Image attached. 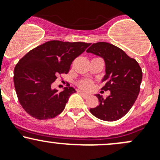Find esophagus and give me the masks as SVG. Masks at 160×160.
<instances>
[{"instance_id":"34e87169","label":"esophagus","mask_w":160,"mask_h":160,"mask_svg":"<svg viewBox=\"0 0 160 160\" xmlns=\"http://www.w3.org/2000/svg\"><path fill=\"white\" fill-rule=\"evenodd\" d=\"M78 92L80 93L81 95H82V96H83L84 98H87L88 96V94H86V93H85V92H81V91H78Z\"/></svg>"}]
</instances>
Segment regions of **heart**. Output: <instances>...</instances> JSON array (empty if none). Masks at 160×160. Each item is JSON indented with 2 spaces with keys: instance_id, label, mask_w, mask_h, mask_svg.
<instances>
[{
  "instance_id": "1",
  "label": "heart",
  "mask_w": 160,
  "mask_h": 160,
  "mask_svg": "<svg viewBox=\"0 0 160 160\" xmlns=\"http://www.w3.org/2000/svg\"><path fill=\"white\" fill-rule=\"evenodd\" d=\"M92 82L88 79L81 80L78 83V87H79L81 89L85 90V91H88V90L91 89L92 88Z\"/></svg>"
}]
</instances>
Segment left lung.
Returning <instances> with one entry per match:
<instances>
[{"label": "left lung", "instance_id": "8db88e82", "mask_svg": "<svg viewBox=\"0 0 160 160\" xmlns=\"http://www.w3.org/2000/svg\"><path fill=\"white\" fill-rule=\"evenodd\" d=\"M100 56L105 61L106 75L101 89L110 90V95L103 98L96 95L99 105L89 111L96 118L114 121L127 114L140 92L142 72L138 63L119 47L105 42L93 43L86 50Z\"/></svg>", "mask_w": 160, "mask_h": 160}]
</instances>
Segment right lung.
I'll list each match as a JSON object with an SVG mask.
<instances>
[{"mask_svg":"<svg viewBox=\"0 0 160 160\" xmlns=\"http://www.w3.org/2000/svg\"><path fill=\"white\" fill-rule=\"evenodd\" d=\"M90 43L51 40L38 46L19 60L14 70L18 101L28 114L37 120L55 118L64 110L75 89L52 88L58 75L68 74L74 60Z\"/></svg>","mask_w":160,"mask_h":160,"instance_id":"1","label":"right lung"}]
</instances>
